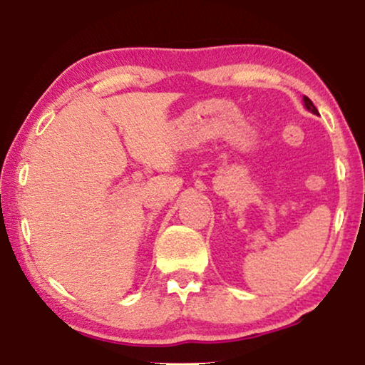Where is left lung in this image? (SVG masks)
<instances>
[{
    "label": "left lung",
    "mask_w": 365,
    "mask_h": 365,
    "mask_svg": "<svg viewBox=\"0 0 365 365\" xmlns=\"http://www.w3.org/2000/svg\"><path fill=\"white\" fill-rule=\"evenodd\" d=\"M304 104H306V108L309 109V111H311V113H314V114H319V111H317V108H316V106H314V104H312V101H311V99H309L307 96H304Z\"/></svg>",
    "instance_id": "obj_1"
}]
</instances>
